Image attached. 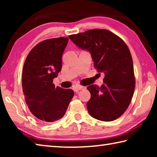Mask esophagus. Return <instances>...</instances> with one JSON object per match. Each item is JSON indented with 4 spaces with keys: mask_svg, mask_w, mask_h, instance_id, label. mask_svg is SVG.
<instances>
[{
    "mask_svg": "<svg viewBox=\"0 0 157 157\" xmlns=\"http://www.w3.org/2000/svg\"><path fill=\"white\" fill-rule=\"evenodd\" d=\"M85 87L84 86H80V85H75V86H73V90L75 91V92H78L79 91H80V90L82 89H84Z\"/></svg>",
    "mask_w": 157,
    "mask_h": 157,
    "instance_id": "obj_1",
    "label": "esophagus"
}]
</instances>
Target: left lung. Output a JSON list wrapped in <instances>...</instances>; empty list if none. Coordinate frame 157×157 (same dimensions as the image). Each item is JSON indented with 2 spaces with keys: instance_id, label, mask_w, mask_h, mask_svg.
Here are the masks:
<instances>
[{
  "instance_id": "1",
  "label": "left lung",
  "mask_w": 157,
  "mask_h": 157,
  "mask_svg": "<svg viewBox=\"0 0 157 157\" xmlns=\"http://www.w3.org/2000/svg\"><path fill=\"white\" fill-rule=\"evenodd\" d=\"M69 39L77 46L91 53L94 67L104 73L100 87L87 86L91 98L86 107L90 115L109 122L121 116L128 108L135 89V77L131 53L126 44L111 32L90 30L73 34Z\"/></svg>"
}]
</instances>
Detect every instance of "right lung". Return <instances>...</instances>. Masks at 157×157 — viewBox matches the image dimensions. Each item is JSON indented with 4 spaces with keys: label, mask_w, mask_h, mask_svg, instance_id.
Segmentation results:
<instances>
[{
    "label": "right lung",
    "mask_w": 157,
    "mask_h": 157,
    "mask_svg": "<svg viewBox=\"0 0 157 157\" xmlns=\"http://www.w3.org/2000/svg\"><path fill=\"white\" fill-rule=\"evenodd\" d=\"M68 38L59 37L40 42L26 57L22 87L29 109L37 118L52 123L64 116L74 91L55 87L53 79L62 67V57Z\"/></svg>",
    "instance_id": "1"
}]
</instances>
